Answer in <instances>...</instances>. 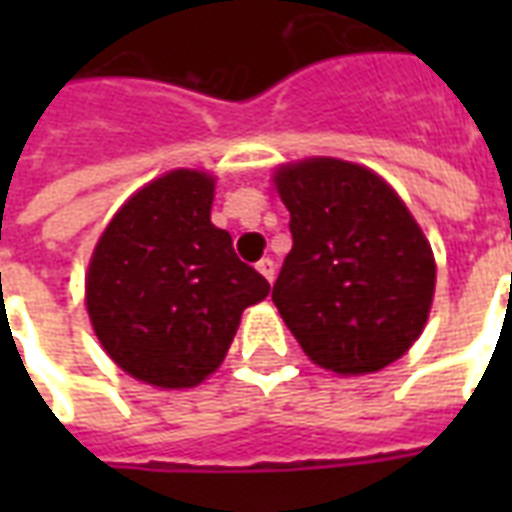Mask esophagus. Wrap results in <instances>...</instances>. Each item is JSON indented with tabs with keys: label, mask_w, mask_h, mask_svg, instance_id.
<instances>
[{
	"label": "esophagus",
	"mask_w": 512,
	"mask_h": 512,
	"mask_svg": "<svg viewBox=\"0 0 512 512\" xmlns=\"http://www.w3.org/2000/svg\"><path fill=\"white\" fill-rule=\"evenodd\" d=\"M257 271H260L268 282H274V277H277V263H274L271 257H263V260L257 263Z\"/></svg>",
	"instance_id": "esophagus-1"
}]
</instances>
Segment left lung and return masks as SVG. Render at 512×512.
Wrapping results in <instances>:
<instances>
[{
	"instance_id": "obj_1",
	"label": "left lung",
	"mask_w": 512,
	"mask_h": 512,
	"mask_svg": "<svg viewBox=\"0 0 512 512\" xmlns=\"http://www.w3.org/2000/svg\"><path fill=\"white\" fill-rule=\"evenodd\" d=\"M293 249L271 299L315 365L359 376L406 354L428 321L436 263L376 172L310 158L277 172Z\"/></svg>"
}]
</instances>
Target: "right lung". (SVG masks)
<instances>
[{
  "mask_svg": "<svg viewBox=\"0 0 512 512\" xmlns=\"http://www.w3.org/2000/svg\"><path fill=\"white\" fill-rule=\"evenodd\" d=\"M213 178L175 169L115 213L87 271V312L128 376L180 389L222 365L241 312L271 285L211 224Z\"/></svg>",
  "mask_w": 512,
  "mask_h": 512,
  "instance_id": "right-lung-1",
  "label": "right lung"
}]
</instances>
